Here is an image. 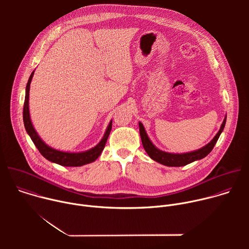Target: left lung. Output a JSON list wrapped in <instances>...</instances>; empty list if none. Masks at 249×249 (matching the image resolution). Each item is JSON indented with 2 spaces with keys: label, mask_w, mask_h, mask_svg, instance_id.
I'll return each instance as SVG.
<instances>
[{
  "label": "left lung",
  "mask_w": 249,
  "mask_h": 249,
  "mask_svg": "<svg viewBox=\"0 0 249 249\" xmlns=\"http://www.w3.org/2000/svg\"><path fill=\"white\" fill-rule=\"evenodd\" d=\"M226 121H227V117H225L224 122H223L219 132L217 133V135L214 137V139L210 142L209 144H207L206 146H204L203 148H201L197 151H194L191 153H186V154H170V153L162 152V151L157 149L155 147V145L151 142V140L149 139V137L146 133V130H145L143 124H142L141 122L139 123V128H140V136H141V140H142V144H143L145 151L147 152V154L149 155V157L151 159H153L154 160H156L163 165H166V166H183V165L191 163L197 160H201L211 153L213 148L215 147L221 133L223 132V130L225 128Z\"/></svg>",
  "instance_id": "8db88e82"
}]
</instances>
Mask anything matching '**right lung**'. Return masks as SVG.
Listing matches in <instances>:
<instances>
[{
  "mask_svg": "<svg viewBox=\"0 0 249 249\" xmlns=\"http://www.w3.org/2000/svg\"><path fill=\"white\" fill-rule=\"evenodd\" d=\"M33 74H34V71L31 73V75L28 79L26 89H25V99H24V104H23V124H24V128H25L27 134L31 138L35 147L38 149L40 154L46 160H48L52 162H55L57 164L63 165V166H82L84 164H88V163L94 161L100 156L101 152L103 151V149L105 147L106 141H107L108 136L111 131V128H112V121H110L107 129H106V131H105L103 138L101 139L99 143L94 148H92L89 151H86L83 153H66V152H61V151L52 149L51 147L47 146L44 142L40 139V137L38 136L36 131L34 130L31 120H30L29 108H28V99H29V88H30V83H31Z\"/></svg>",
  "mask_w": 249,
  "mask_h": 249,
  "instance_id": "obj_1",
  "label": "right lung"
}]
</instances>
